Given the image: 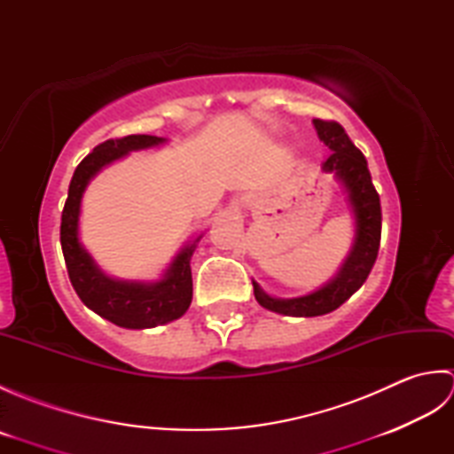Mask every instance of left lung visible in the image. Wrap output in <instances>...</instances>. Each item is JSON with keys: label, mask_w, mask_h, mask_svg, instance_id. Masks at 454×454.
I'll return each mask as SVG.
<instances>
[{"label": "left lung", "mask_w": 454, "mask_h": 454, "mask_svg": "<svg viewBox=\"0 0 454 454\" xmlns=\"http://www.w3.org/2000/svg\"><path fill=\"white\" fill-rule=\"evenodd\" d=\"M317 137L324 140L332 153L322 163L325 171H335L349 192V202L355 212L356 236L349 257L343 263L340 275L320 291L301 298H273L265 294L254 281L255 301L263 308L285 316H322L340 308L355 291H359L369 277L380 247L382 212L380 199L376 192L371 171L366 168L363 152L347 137L340 122L314 119Z\"/></svg>", "instance_id": "1"}]
</instances>
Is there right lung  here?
<instances>
[{
    "instance_id": "add662e5",
    "label": "right lung",
    "mask_w": 454,
    "mask_h": 454,
    "mask_svg": "<svg viewBox=\"0 0 454 454\" xmlns=\"http://www.w3.org/2000/svg\"><path fill=\"white\" fill-rule=\"evenodd\" d=\"M161 142L163 138L150 134H130V137L101 142L75 168L62 210L60 244L74 291L95 314L129 330L156 327L177 320L187 312L192 298L191 255L195 252V244L183 249L160 283L114 281L93 263L90 254L80 244V202L85 185L103 166L132 150L158 146Z\"/></svg>"
}]
</instances>
